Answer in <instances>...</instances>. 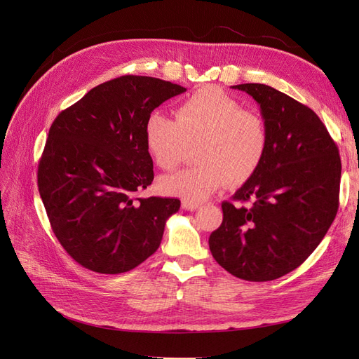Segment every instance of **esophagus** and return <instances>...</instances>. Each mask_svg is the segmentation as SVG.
<instances>
[{"instance_id": "34e87169", "label": "esophagus", "mask_w": 359, "mask_h": 359, "mask_svg": "<svg viewBox=\"0 0 359 359\" xmlns=\"http://www.w3.org/2000/svg\"><path fill=\"white\" fill-rule=\"evenodd\" d=\"M201 206L199 202H191V201H182V208L186 211H196Z\"/></svg>"}]
</instances>
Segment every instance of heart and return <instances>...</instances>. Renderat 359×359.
<instances>
[{
	"instance_id": "obj_1",
	"label": "heart",
	"mask_w": 359,
	"mask_h": 359,
	"mask_svg": "<svg viewBox=\"0 0 359 359\" xmlns=\"http://www.w3.org/2000/svg\"><path fill=\"white\" fill-rule=\"evenodd\" d=\"M145 145L156 165L165 170L180 166L186 140L201 139L199 166L163 177L160 187L170 196L201 202L227 182L243 184L262 165L268 149L264 118L245 111L215 86L193 93L175 111V118L153 112L144 128Z\"/></svg>"
}]
</instances>
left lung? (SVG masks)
Instances as JSON below:
<instances>
[{
  "mask_svg": "<svg viewBox=\"0 0 359 359\" xmlns=\"http://www.w3.org/2000/svg\"><path fill=\"white\" fill-rule=\"evenodd\" d=\"M260 106L268 130L262 165L223 202V222L210 236L217 264L248 281H268L298 268L323 240L339 210L341 161L327 127L310 107L264 83L233 85Z\"/></svg>",
  "mask_w": 359,
  "mask_h": 359,
  "instance_id": "left-lung-1",
  "label": "left lung"
}]
</instances>
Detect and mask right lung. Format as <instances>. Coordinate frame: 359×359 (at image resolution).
Masks as SVG:
<instances>
[{"instance_id":"obj_1","label":"right lung","mask_w":359,"mask_h":359,"mask_svg":"<svg viewBox=\"0 0 359 359\" xmlns=\"http://www.w3.org/2000/svg\"><path fill=\"white\" fill-rule=\"evenodd\" d=\"M186 91L149 76L97 85L52 123L37 184L52 231L86 269L121 274L156 253L181 202L140 198L154 180L144 128L163 102Z\"/></svg>"}]
</instances>
